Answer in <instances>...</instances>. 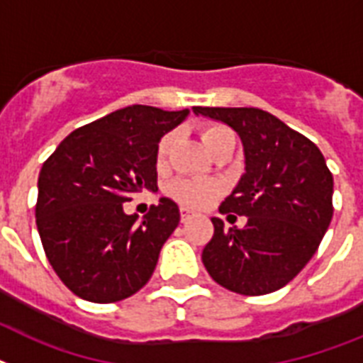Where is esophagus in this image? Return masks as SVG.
I'll return each instance as SVG.
<instances>
[{
    "label": "esophagus",
    "mask_w": 363,
    "mask_h": 363,
    "mask_svg": "<svg viewBox=\"0 0 363 363\" xmlns=\"http://www.w3.org/2000/svg\"><path fill=\"white\" fill-rule=\"evenodd\" d=\"M191 214H194V212H191L190 208L182 207V208H181V220H182V222H186V220L191 216Z\"/></svg>",
    "instance_id": "obj_1"
}]
</instances>
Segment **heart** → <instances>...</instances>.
Wrapping results in <instances>:
<instances>
[{"label":"heart","mask_w":363,"mask_h":363,"mask_svg":"<svg viewBox=\"0 0 363 363\" xmlns=\"http://www.w3.org/2000/svg\"><path fill=\"white\" fill-rule=\"evenodd\" d=\"M225 140H235V134L223 125H207L203 126L201 141L211 152L216 145H220ZM173 143V134H164L156 145V164L162 166L166 162L169 149ZM222 184L218 181H208V179H177L169 184V196L177 199L182 205L188 207H205L211 201H214L222 194Z\"/></svg>","instance_id":"heart-1"}]
</instances>
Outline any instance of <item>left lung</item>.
Returning a JSON list of instances; mask_svg holds the SVG:
<instances>
[{
    "mask_svg": "<svg viewBox=\"0 0 363 363\" xmlns=\"http://www.w3.org/2000/svg\"><path fill=\"white\" fill-rule=\"evenodd\" d=\"M222 121L242 140L246 173L220 205L246 216L242 229L223 228L203 250L211 278L233 293L259 296L287 285L319 248L334 207V177L313 141L259 108H194Z\"/></svg>",
    "mask_w": 363,
    "mask_h": 363,
    "instance_id": "obj_1",
    "label": "left lung"
}]
</instances>
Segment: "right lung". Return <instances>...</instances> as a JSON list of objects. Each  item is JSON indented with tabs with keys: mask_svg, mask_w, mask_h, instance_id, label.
<instances>
[{
	"mask_svg": "<svg viewBox=\"0 0 363 363\" xmlns=\"http://www.w3.org/2000/svg\"><path fill=\"white\" fill-rule=\"evenodd\" d=\"M188 113L128 106L70 132L43 164L38 235L59 279L79 298L119 302L151 279L181 212L162 197L135 222L123 203L158 190L156 145Z\"/></svg>",
	"mask_w": 363,
	"mask_h": 363,
	"instance_id": "add662e5",
	"label": "right lung"
}]
</instances>
